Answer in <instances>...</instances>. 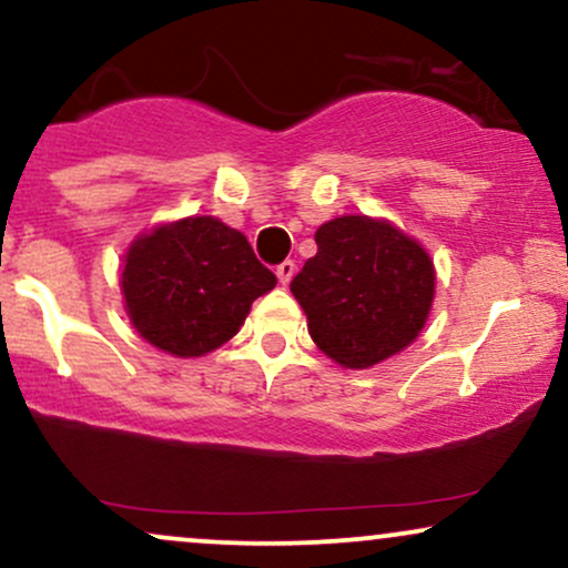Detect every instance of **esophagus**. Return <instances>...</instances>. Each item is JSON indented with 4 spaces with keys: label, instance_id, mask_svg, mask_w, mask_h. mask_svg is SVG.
Segmentation results:
<instances>
[{
    "label": "esophagus",
    "instance_id": "34e87169",
    "mask_svg": "<svg viewBox=\"0 0 568 568\" xmlns=\"http://www.w3.org/2000/svg\"><path fill=\"white\" fill-rule=\"evenodd\" d=\"M275 275H277V280L283 285H288L291 280H293V275H296V264L291 262V258H285L283 264H277V270H275Z\"/></svg>",
    "mask_w": 568,
    "mask_h": 568
}]
</instances>
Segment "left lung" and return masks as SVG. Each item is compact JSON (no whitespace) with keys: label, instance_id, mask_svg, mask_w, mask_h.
<instances>
[{"label":"left lung","instance_id":"8db88e82","mask_svg":"<svg viewBox=\"0 0 568 568\" xmlns=\"http://www.w3.org/2000/svg\"><path fill=\"white\" fill-rule=\"evenodd\" d=\"M291 291L306 312L310 336L327 357L365 371L418 338L434 304V262L394 224L338 216L314 232Z\"/></svg>","mask_w":568,"mask_h":568}]
</instances>
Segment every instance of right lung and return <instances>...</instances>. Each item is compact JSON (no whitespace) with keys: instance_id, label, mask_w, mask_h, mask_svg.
Instances as JSON below:
<instances>
[{"instance_id":"add662e5","label":"right lung","mask_w":568,"mask_h":568,"mask_svg":"<svg viewBox=\"0 0 568 568\" xmlns=\"http://www.w3.org/2000/svg\"><path fill=\"white\" fill-rule=\"evenodd\" d=\"M277 285L243 232L214 216L161 224L129 245L126 314L142 338L174 357H203L241 331L251 304Z\"/></svg>"}]
</instances>
